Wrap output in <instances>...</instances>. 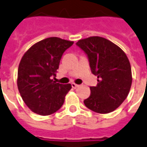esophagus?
Instances as JSON below:
<instances>
[{"label": "esophagus", "instance_id": "esophagus-1", "mask_svg": "<svg viewBox=\"0 0 147 147\" xmlns=\"http://www.w3.org/2000/svg\"><path fill=\"white\" fill-rule=\"evenodd\" d=\"M71 85H72V87H73V88H74V89H76V88H77V87H78V86H78V84H76V83H72Z\"/></svg>", "mask_w": 147, "mask_h": 147}]
</instances>
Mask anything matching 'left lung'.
I'll return each instance as SVG.
<instances>
[{
    "label": "left lung",
    "mask_w": 147,
    "mask_h": 147,
    "mask_svg": "<svg viewBox=\"0 0 147 147\" xmlns=\"http://www.w3.org/2000/svg\"><path fill=\"white\" fill-rule=\"evenodd\" d=\"M76 45L87 54L91 71L98 78L84 104L99 114L114 111L125 101L132 84L128 57L117 45L102 37L81 39Z\"/></svg>",
    "instance_id": "left-lung-1"
}]
</instances>
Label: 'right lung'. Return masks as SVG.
<instances>
[{
    "instance_id": "obj_1",
    "label": "right lung",
    "mask_w": 147,
    "mask_h": 147,
    "mask_svg": "<svg viewBox=\"0 0 147 147\" xmlns=\"http://www.w3.org/2000/svg\"><path fill=\"white\" fill-rule=\"evenodd\" d=\"M74 41L60 37L45 38L32 45L21 58L18 72V88L26 106L40 115L60 109L71 84L57 83L56 76L63 53Z\"/></svg>"
}]
</instances>
